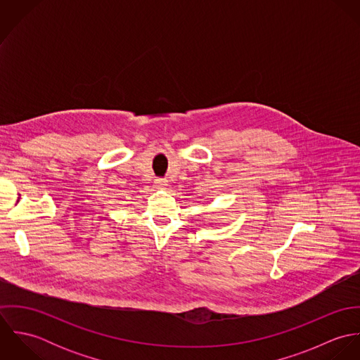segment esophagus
Listing matches in <instances>:
<instances>
[{
    "mask_svg": "<svg viewBox=\"0 0 360 360\" xmlns=\"http://www.w3.org/2000/svg\"><path fill=\"white\" fill-rule=\"evenodd\" d=\"M155 186L158 188H166L167 187V180L166 179H156L155 180Z\"/></svg>",
    "mask_w": 360,
    "mask_h": 360,
    "instance_id": "obj_1",
    "label": "esophagus"
}]
</instances>
